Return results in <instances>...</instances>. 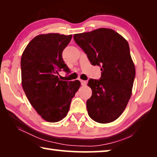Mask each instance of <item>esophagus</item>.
<instances>
[{"instance_id": "1", "label": "esophagus", "mask_w": 157, "mask_h": 157, "mask_svg": "<svg viewBox=\"0 0 157 157\" xmlns=\"http://www.w3.org/2000/svg\"><path fill=\"white\" fill-rule=\"evenodd\" d=\"M80 82H81V84L82 85H85L86 84V81H85V80H82V79H80Z\"/></svg>"}]
</instances>
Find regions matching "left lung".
Masks as SVG:
<instances>
[{
	"instance_id": "obj_1",
	"label": "left lung",
	"mask_w": 157,
	"mask_h": 157,
	"mask_svg": "<svg viewBox=\"0 0 157 157\" xmlns=\"http://www.w3.org/2000/svg\"><path fill=\"white\" fill-rule=\"evenodd\" d=\"M73 38L91 64L99 66L102 71L100 79L88 82L92 89L86 101L89 116L100 123L113 122L126 108L136 75L128 42L107 28L75 34Z\"/></svg>"
}]
</instances>
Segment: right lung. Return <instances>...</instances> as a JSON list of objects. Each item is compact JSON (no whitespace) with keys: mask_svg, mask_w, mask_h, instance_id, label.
Wrapping results in <instances>:
<instances>
[{"mask_svg":"<svg viewBox=\"0 0 157 157\" xmlns=\"http://www.w3.org/2000/svg\"><path fill=\"white\" fill-rule=\"evenodd\" d=\"M72 35L57 33L34 37L21 59L22 86L29 102L45 121L58 122L66 117L80 82L62 81L59 72L71 73L62 52Z\"/></svg>","mask_w":157,"mask_h":157,"instance_id":"add662e5","label":"right lung"}]
</instances>
